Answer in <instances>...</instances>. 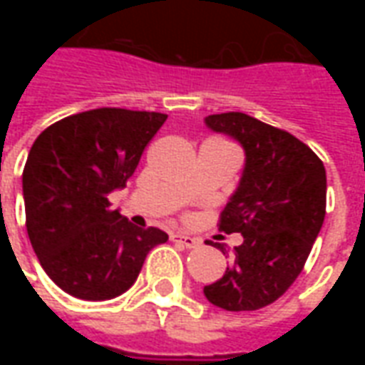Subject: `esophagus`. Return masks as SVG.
Listing matches in <instances>:
<instances>
[{
	"label": "esophagus",
	"mask_w": 365,
	"mask_h": 365,
	"mask_svg": "<svg viewBox=\"0 0 365 365\" xmlns=\"http://www.w3.org/2000/svg\"><path fill=\"white\" fill-rule=\"evenodd\" d=\"M172 240H174V242H178V245L185 246V248H195V246L201 245V240H199V238L190 237V235H180V232L172 235Z\"/></svg>",
	"instance_id": "obj_1"
}]
</instances>
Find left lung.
Returning <instances> with one entry per match:
<instances>
[{"label":"left lung","instance_id":"obj_1","mask_svg":"<svg viewBox=\"0 0 365 365\" xmlns=\"http://www.w3.org/2000/svg\"><path fill=\"white\" fill-rule=\"evenodd\" d=\"M205 125L238 140L246 162L219 221L245 242L203 293L225 311H256L282 297L305 266L327 213V172L305 143L246 113L209 115Z\"/></svg>","mask_w":365,"mask_h":365}]
</instances>
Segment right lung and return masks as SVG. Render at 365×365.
Instances as JSON below:
<instances>
[{
  "label": "right lung",
  "mask_w": 365,
  "mask_h": 365,
  "mask_svg": "<svg viewBox=\"0 0 365 365\" xmlns=\"http://www.w3.org/2000/svg\"><path fill=\"white\" fill-rule=\"evenodd\" d=\"M168 115L101 107L44 128L23 170L27 232L41 266L83 301H105L136 282L144 258L166 242L164 230L138 229L111 209L146 144Z\"/></svg>",
  "instance_id": "right-lung-1"
}]
</instances>
